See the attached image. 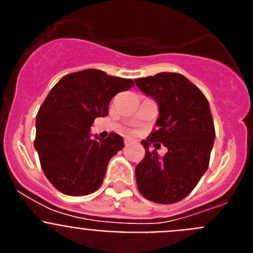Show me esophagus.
<instances>
[{
  "label": "esophagus",
  "instance_id": "34e87169",
  "mask_svg": "<svg viewBox=\"0 0 253 253\" xmlns=\"http://www.w3.org/2000/svg\"><path fill=\"white\" fill-rule=\"evenodd\" d=\"M124 143H125V146H129V144H130V143H131V140L130 139H125Z\"/></svg>",
  "mask_w": 253,
  "mask_h": 253
}]
</instances>
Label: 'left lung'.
<instances>
[{"label": "left lung", "mask_w": 253, "mask_h": 253, "mask_svg": "<svg viewBox=\"0 0 253 253\" xmlns=\"http://www.w3.org/2000/svg\"><path fill=\"white\" fill-rule=\"evenodd\" d=\"M135 84L160 109L157 129L142 140L146 156L135 167L138 189L151 202L173 204L193 191L209 166L215 139L209 101L180 73L137 78ZM149 142L163 144L168 153L160 158L149 151Z\"/></svg>", "instance_id": "8db88e82"}]
</instances>
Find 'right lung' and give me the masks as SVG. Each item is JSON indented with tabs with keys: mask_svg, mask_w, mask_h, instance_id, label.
<instances>
[{
	"mask_svg": "<svg viewBox=\"0 0 253 253\" xmlns=\"http://www.w3.org/2000/svg\"><path fill=\"white\" fill-rule=\"evenodd\" d=\"M131 86L129 78L84 69L60 78L48 93L38 111L34 147L44 175L58 191L82 196L101 186L109 161L124 142L116 133L92 139L91 125L109 114L116 93Z\"/></svg>",
	"mask_w": 253,
	"mask_h": 253,
	"instance_id": "obj_1",
	"label": "right lung"
}]
</instances>
